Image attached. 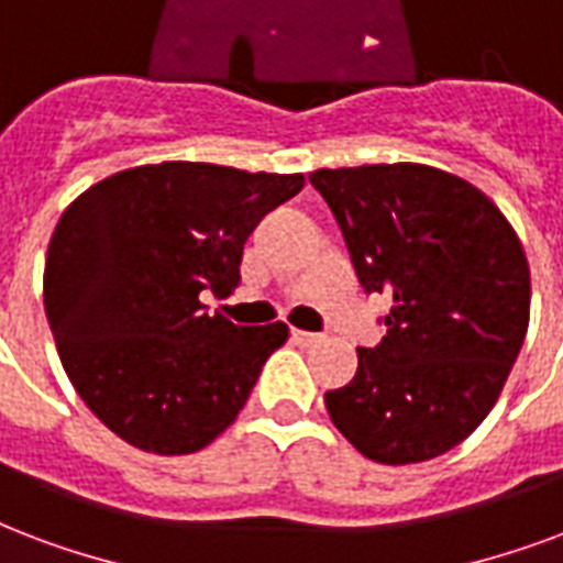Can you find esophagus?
Returning a JSON list of instances; mask_svg holds the SVG:
<instances>
[{
	"label": "esophagus",
	"instance_id": "esophagus-1",
	"mask_svg": "<svg viewBox=\"0 0 563 563\" xmlns=\"http://www.w3.org/2000/svg\"><path fill=\"white\" fill-rule=\"evenodd\" d=\"M294 341H297L299 346H311V344H320V335H314V332H302V329H294Z\"/></svg>",
	"mask_w": 563,
	"mask_h": 563
}]
</instances>
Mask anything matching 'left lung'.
<instances>
[{"mask_svg": "<svg viewBox=\"0 0 563 563\" xmlns=\"http://www.w3.org/2000/svg\"><path fill=\"white\" fill-rule=\"evenodd\" d=\"M365 290L391 294L388 335L327 391L341 437L383 466L445 454L496 407L526 341L531 273L477 186L421 163L317 168Z\"/></svg>", "mask_w": 563, "mask_h": 563, "instance_id": "1", "label": "left lung"}]
</instances>
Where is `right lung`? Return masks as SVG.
<instances>
[{
	"instance_id": "obj_1",
	"label": "right lung",
	"mask_w": 563,
	"mask_h": 563,
	"mask_svg": "<svg viewBox=\"0 0 563 563\" xmlns=\"http://www.w3.org/2000/svg\"><path fill=\"white\" fill-rule=\"evenodd\" d=\"M302 175L156 163L103 177L49 236L44 308L67 379L115 437L180 457L234 424L287 323L236 327L205 314L231 294L261 219Z\"/></svg>"
}]
</instances>
